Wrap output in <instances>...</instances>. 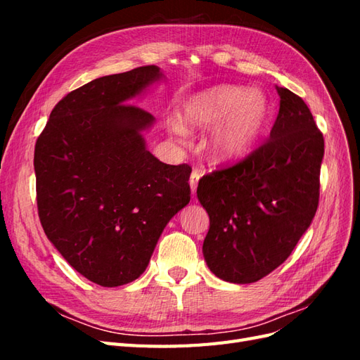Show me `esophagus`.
<instances>
[{
  "label": "esophagus",
  "mask_w": 360,
  "mask_h": 360,
  "mask_svg": "<svg viewBox=\"0 0 360 360\" xmlns=\"http://www.w3.org/2000/svg\"><path fill=\"white\" fill-rule=\"evenodd\" d=\"M202 171L200 169H193L192 174H191V179H189V186H191V192L195 193V191H197V186H198V180L201 177Z\"/></svg>",
  "instance_id": "34e87169"
}]
</instances>
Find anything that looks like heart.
I'll return each mask as SVG.
<instances>
[{"mask_svg":"<svg viewBox=\"0 0 360 360\" xmlns=\"http://www.w3.org/2000/svg\"><path fill=\"white\" fill-rule=\"evenodd\" d=\"M270 117V102L258 89L236 84H217L191 94L181 103L180 122L171 123V132L186 135L189 129L210 127L204 141L214 163L245 159L263 136Z\"/></svg>","mask_w":360,"mask_h":360,"instance_id":"b5f03b06","label":"heart"}]
</instances>
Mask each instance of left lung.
Segmentation results:
<instances>
[{"mask_svg":"<svg viewBox=\"0 0 360 360\" xmlns=\"http://www.w3.org/2000/svg\"><path fill=\"white\" fill-rule=\"evenodd\" d=\"M279 112L269 141L197 189L210 228L202 254L212 274L250 284L290 257L317 212L324 139L299 96L276 85Z\"/></svg>","mask_w":360,"mask_h":360,"instance_id":"8db88e82","label":"left lung"}]
</instances>
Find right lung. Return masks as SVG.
Returning a JSON list of instances; mask_svg holds the SVG:
<instances>
[{"label":"right lung","instance_id":"1","mask_svg":"<svg viewBox=\"0 0 360 360\" xmlns=\"http://www.w3.org/2000/svg\"><path fill=\"white\" fill-rule=\"evenodd\" d=\"M165 81L158 66L108 75L53 108L34 150L39 217L49 242L102 287L144 274L163 228L191 201L189 165L147 150L156 118L130 105Z\"/></svg>","mask_w":360,"mask_h":360}]
</instances>
